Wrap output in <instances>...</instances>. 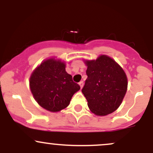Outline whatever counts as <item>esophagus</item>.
<instances>
[{"instance_id": "obj_1", "label": "esophagus", "mask_w": 153, "mask_h": 153, "mask_svg": "<svg viewBox=\"0 0 153 153\" xmlns=\"http://www.w3.org/2000/svg\"><path fill=\"white\" fill-rule=\"evenodd\" d=\"M79 85H80V88H82L83 87V81H80V82H79Z\"/></svg>"}]
</instances>
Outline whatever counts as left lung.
Masks as SVG:
<instances>
[{
  "mask_svg": "<svg viewBox=\"0 0 153 153\" xmlns=\"http://www.w3.org/2000/svg\"><path fill=\"white\" fill-rule=\"evenodd\" d=\"M84 62L87 66L88 78L82 93L88 108L97 116L113 113L121 105L127 92L125 72L115 60L105 54Z\"/></svg>",
  "mask_w": 153,
  "mask_h": 153,
  "instance_id": "obj_1",
  "label": "left lung"
}]
</instances>
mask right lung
<instances>
[{"label": "right lung", "instance_id": "1", "mask_svg": "<svg viewBox=\"0 0 153 153\" xmlns=\"http://www.w3.org/2000/svg\"><path fill=\"white\" fill-rule=\"evenodd\" d=\"M65 63L53 58L44 60L32 72L29 87L35 101L51 112H58L70 104L80 85L65 71Z\"/></svg>", "mask_w": 153, "mask_h": 153}]
</instances>
